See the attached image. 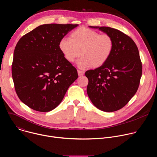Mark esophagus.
I'll list each match as a JSON object with an SVG mask.
<instances>
[{
  "instance_id": "esophagus-1",
  "label": "esophagus",
  "mask_w": 157,
  "mask_h": 157,
  "mask_svg": "<svg viewBox=\"0 0 157 157\" xmlns=\"http://www.w3.org/2000/svg\"><path fill=\"white\" fill-rule=\"evenodd\" d=\"M78 73L79 76H81L84 75V72L83 71H81V70H78Z\"/></svg>"
}]
</instances>
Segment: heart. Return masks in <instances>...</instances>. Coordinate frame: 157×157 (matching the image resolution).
I'll return each instance as SVG.
<instances>
[{
    "label": "heart",
    "mask_w": 157,
    "mask_h": 157,
    "mask_svg": "<svg viewBox=\"0 0 157 157\" xmlns=\"http://www.w3.org/2000/svg\"><path fill=\"white\" fill-rule=\"evenodd\" d=\"M59 49L65 59L73 63L82 56L78 65L81 69L91 66L99 68L110 58L114 47V40L107 33L85 27L74 30L70 38H63L59 42Z\"/></svg>",
    "instance_id": "1"
}]
</instances>
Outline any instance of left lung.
Here are the masks:
<instances>
[{
  "label": "left lung",
  "instance_id": "1",
  "mask_svg": "<svg viewBox=\"0 0 157 157\" xmlns=\"http://www.w3.org/2000/svg\"><path fill=\"white\" fill-rule=\"evenodd\" d=\"M110 35L114 47L102 66L86 71L87 93L93 104L104 112L124 107L135 95L140 84L142 65L138 48L128 35L107 27H91Z\"/></svg>",
  "mask_w": 157,
  "mask_h": 157
}]
</instances>
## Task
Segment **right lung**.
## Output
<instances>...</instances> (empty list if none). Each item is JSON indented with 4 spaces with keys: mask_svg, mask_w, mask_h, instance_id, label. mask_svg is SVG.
<instances>
[{
    "mask_svg": "<svg viewBox=\"0 0 157 157\" xmlns=\"http://www.w3.org/2000/svg\"><path fill=\"white\" fill-rule=\"evenodd\" d=\"M78 25H40L17 42L12 75L18 98L30 108L43 113L54 109L78 78L77 70L65 59L58 46Z\"/></svg>",
    "mask_w": 157,
    "mask_h": 157,
    "instance_id": "right-lung-1",
    "label": "right lung"
}]
</instances>
